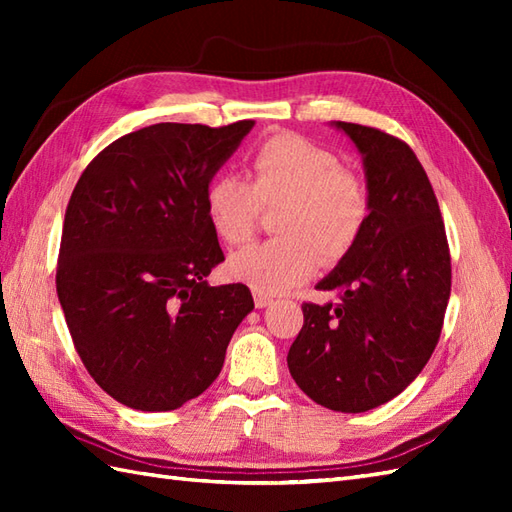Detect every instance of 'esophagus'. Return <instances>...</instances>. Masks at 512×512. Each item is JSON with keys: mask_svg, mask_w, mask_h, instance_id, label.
Wrapping results in <instances>:
<instances>
[{"mask_svg": "<svg viewBox=\"0 0 512 512\" xmlns=\"http://www.w3.org/2000/svg\"><path fill=\"white\" fill-rule=\"evenodd\" d=\"M270 303H273V299H270L268 295H262V292H255V306L257 308H266V306H270Z\"/></svg>", "mask_w": 512, "mask_h": 512, "instance_id": "esophagus-1", "label": "esophagus"}]
</instances>
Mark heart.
Here are the masks:
<instances>
[{
  "mask_svg": "<svg viewBox=\"0 0 512 512\" xmlns=\"http://www.w3.org/2000/svg\"><path fill=\"white\" fill-rule=\"evenodd\" d=\"M268 242L246 246L228 259V275L262 295L306 281L320 253L336 262L350 253L367 220L363 184L343 162L310 140L279 134L248 156V180L235 173L211 178L204 211L215 235L242 244L253 235L259 206H277Z\"/></svg>",
  "mask_w": 512,
  "mask_h": 512,
  "instance_id": "heart-1",
  "label": "heart"
}]
</instances>
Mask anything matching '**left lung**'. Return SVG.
Returning a JSON list of instances; mask_svg holds the SVG:
<instances>
[{
	"label": "left lung",
	"mask_w": 512,
	"mask_h": 512,
	"mask_svg": "<svg viewBox=\"0 0 512 512\" xmlns=\"http://www.w3.org/2000/svg\"><path fill=\"white\" fill-rule=\"evenodd\" d=\"M332 125L363 158L369 213L350 253L317 284L339 303H303L288 369L317 405L361 413L396 398L436 350L451 255L436 193L411 147L374 127Z\"/></svg>",
	"instance_id": "obj_1"
}]
</instances>
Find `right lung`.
I'll return each instance as SVG.
<instances>
[{
    "instance_id": "right-lung-1",
    "label": "right lung",
    "mask_w": 512,
    "mask_h": 512,
    "mask_svg": "<svg viewBox=\"0 0 512 512\" xmlns=\"http://www.w3.org/2000/svg\"><path fill=\"white\" fill-rule=\"evenodd\" d=\"M253 125H149L107 145L76 182L57 292L85 369L125 407L198 398L255 308L244 284L206 281L224 253L204 211L206 184Z\"/></svg>"
}]
</instances>
